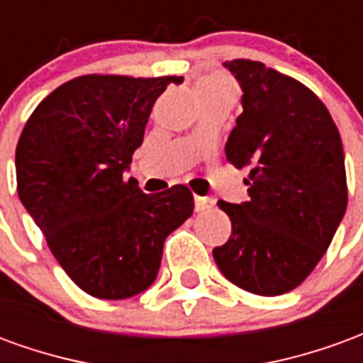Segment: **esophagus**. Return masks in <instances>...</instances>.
<instances>
[{"mask_svg":"<svg viewBox=\"0 0 363 363\" xmlns=\"http://www.w3.org/2000/svg\"><path fill=\"white\" fill-rule=\"evenodd\" d=\"M210 208H213L212 198H202V196L194 198V210H196V212H208Z\"/></svg>","mask_w":363,"mask_h":363,"instance_id":"1","label":"esophagus"}]
</instances>
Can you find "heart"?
Returning a JSON list of instances; mask_svg holds the SVG:
<instances>
[{
	"label": "heart",
	"mask_w": 363,
	"mask_h": 363,
	"mask_svg": "<svg viewBox=\"0 0 363 363\" xmlns=\"http://www.w3.org/2000/svg\"><path fill=\"white\" fill-rule=\"evenodd\" d=\"M225 85H231L228 79L223 77H212V79H206L202 85H200V91L202 89H216V87H225Z\"/></svg>",
	"instance_id": "obj_1"
}]
</instances>
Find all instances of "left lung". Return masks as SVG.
Returning a JSON list of instances; mask_svg holds the SVG:
<instances>
[{
  "label": "left lung",
  "instance_id": "left-lung-1",
  "mask_svg": "<svg viewBox=\"0 0 363 363\" xmlns=\"http://www.w3.org/2000/svg\"><path fill=\"white\" fill-rule=\"evenodd\" d=\"M223 66L243 89L225 157L251 173L247 202H218L231 235L213 249V260L241 289L280 296L313 272L342 221V140L327 106L303 83L252 60Z\"/></svg>",
  "mask_w": 363,
  "mask_h": 363
}]
</instances>
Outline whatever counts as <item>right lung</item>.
I'll return each mask as SVG.
<instances>
[{"instance_id":"obj_1","label":"right lung","mask_w":363,"mask_h":363,"mask_svg":"<svg viewBox=\"0 0 363 363\" xmlns=\"http://www.w3.org/2000/svg\"><path fill=\"white\" fill-rule=\"evenodd\" d=\"M182 77L82 75L21 132L17 192L60 267L89 296L126 299L155 281L169 233L194 212L184 184L145 194L124 179L157 96Z\"/></svg>"}]
</instances>
